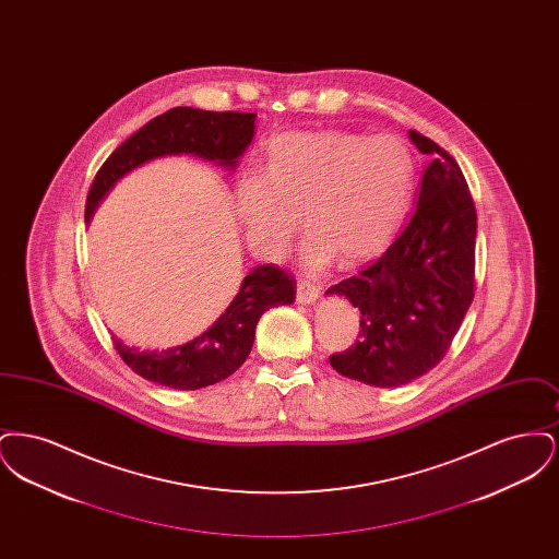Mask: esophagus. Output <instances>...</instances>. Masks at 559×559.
Returning a JSON list of instances; mask_svg holds the SVG:
<instances>
[{
    "label": "esophagus",
    "mask_w": 559,
    "mask_h": 559,
    "mask_svg": "<svg viewBox=\"0 0 559 559\" xmlns=\"http://www.w3.org/2000/svg\"><path fill=\"white\" fill-rule=\"evenodd\" d=\"M320 297V287L317 283L310 281H299L297 283V301L304 306H312Z\"/></svg>",
    "instance_id": "obj_1"
}]
</instances>
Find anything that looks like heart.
<instances>
[{"mask_svg":"<svg viewBox=\"0 0 559 559\" xmlns=\"http://www.w3.org/2000/svg\"><path fill=\"white\" fill-rule=\"evenodd\" d=\"M417 160L396 135L342 130L285 132L266 144L264 171L240 174L235 212L251 249L278 260L299 226L310 230L299 249L308 270L356 264L379 253L406 215Z\"/></svg>","mask_w":559,"mask_h":559,"instance_id":"1","label":"heart"}]
</instances>
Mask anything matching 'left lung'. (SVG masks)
<instances>
[{"label":"left lung","instance_id":"8db88e82","mask_svg":"<svg viewBox=\"0 0 559 559\" xmlns=\"http://www.w3.org/2000/svg\"><path fill=\"white\" fill-rule=\"evenodd\" d=\"M431 160L417 207L379 260L326 289L360 310L354 346L333 354L340 374L374 388H399L431 371L447 354L474 299L478 217L461 167L415 130Z\"/></svg>","mask_w":559,"mask_h":559}]
</instances>
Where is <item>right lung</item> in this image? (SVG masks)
Returning <instances> with one entry per match:
<instances>
[{
	"instance_id": "1",
	"label": "right lung",
	"mask_w": 559,
	"mask_h": 559,
	"mask_svg": "<svg viewBox=\"0 0 559 559\" xmlns=\"http://www.w3.org/2000/svg\"><path fill=\"white\" fill-rule=\"evenodd\" d=\"M253 133L255 112H213L190 107L163 112L105 160L87 194L85 222H92L115 185L144 163L192 155L235 171ZM293 299L295 281L289 272L270 264L251 267L230 306L199 337L160 352H140L115 337V347L133 372L153 383L174 390H201L237 371L253 347L258 320L270 308L289 306Z\"/></svg>"
}]
</instances>
